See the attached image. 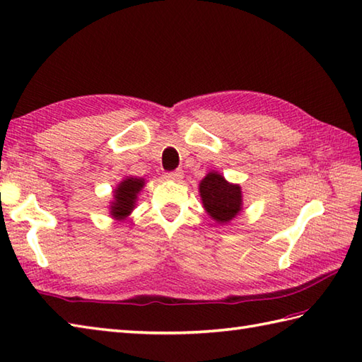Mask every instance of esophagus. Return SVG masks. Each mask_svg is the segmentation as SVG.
Masks as SVG:
<instances>
[{
	"label": "esophagus",
	"mask_w": 362,
	"mask_h": 362,
	"mask_svg": "<svg viewBox=\"0 0 362 362\" xmlns=\"http://www.w3.org/2000/svg\"><path fill=\"white\" fill-rule=\"evenodd\" d=\"M165 177H166V179L180 182L183 179V171H182V169H175V171H173V173H166Z\"/></svg>",
	"instance_id": "obj_1"
}]
</instances>
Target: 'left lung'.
Returning <instances> with one entry per match:
<instances>
[{
    "instance_id": "1",
    "label": "left lung",
    "mask_w": 362,
    "mask_h": 362,
    "mask_svg": "<svg viewBox=\"0 0 362 362\" xmlns=\"http://www.w3.org/2000/svg\"><path fill=\"white\" fill-rule=\"evenodd\" d=\"M199 193L205 211L218 224H227L243 209L241 187L227 182L219 173L206 174L199 183Z\"/></svg>"
}]
</instances>
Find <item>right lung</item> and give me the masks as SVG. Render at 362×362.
<instances>
[{"label": "right lung", "mask_w": 362, "mask_h": 362, "mask_svg": "<svg viewBox=\"0 0 362 362\" xmlns=\"http://www.w3.org/2000/svg\"><path fill=\"white\" fill-rule=\"evenodd\" d=\"M144 187V179L138 177H127L118 183L117 189L113 191V201L110 204V214L115 219H126L135 209L136 197Z\"/></svg>", "instance_id": "1"}]
</instances>
